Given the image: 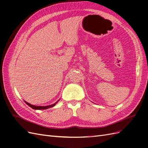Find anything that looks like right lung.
Here are the masks:
<instances>
[{
	"mask_svg": "<svg viewBox=\"0 0 148 148\" xmlns=\"http://www.w3.org/2000/svg\"><path fill=\"white\" fill-rule=\"evenodd\" d=\"M60 100V99H59ZM59 100H58L56 102H55L54 104H51V105H49V106H34V105H32L29 104V103L27 102L26 101H24L26 103V104H27L28 106H29L30 107H31V108L33 109H35V110H44V109H49V108H51V107H52L53 106H55L56 104H57V103L59 101Z\"/></svg>",
	"mask_w": 148,
	"mask_h": 148,
	"instance_id": "obj_1",
	"label": "right lung"
}]
</instances>
